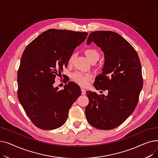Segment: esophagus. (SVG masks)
<instances>
[{"mask_svg":"<svg viewBox=\"0 0 158 158\" xmlns=\"http://www.w3.org/2000/svg\"><path fill=\"white\" fill-rule=\"evenodd\" d=\"M81 94H82V95H85L86 94V90L83 88H81Z\"/></svg>","mask_w":158,"mask_h":158,"instance_id":"34e87169","label":"esophagus"}]
</instances>
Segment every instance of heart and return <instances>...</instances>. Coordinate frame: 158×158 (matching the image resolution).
<instances>
[{
	"mask_svg": "<svg viewBox=\"0 0 158 158\" xmlns=\"http://www.w3.org/2000/svg\"><path fill=\"white\" fill-rule=\"evenodd\" d=\"M85 53L90 61H92V63L97 61L99 60V58H100V54H99L97 50L95 48H87L85 51ZM75 58H76V54L72 53L68 60L69 64L71 65L73 64ZM71 78L78 85L82 86H85L88 85V81L92 80V76L88 73L76 72L71 75Z\"/></svg>",
	"mask_w": 158,
	"mask_h": 158,
	"instance_id": "heart-1",
	"label": "heart"
}]
</instances>
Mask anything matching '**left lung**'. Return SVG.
Segmentation results:
<instances>
[{
	"label": "left lung",
	"mask_w": 158,
	"mask_h": 158,
	"mask_svg": "<svg viewBox=\"0 0 158 158\" xmlns=\"http://www.w3.org/2000/svg\"><path fill=\"white\" fill-rule=\"evenodd\" d=\"M94 42L104 52L102 73L94 82L97 90H107V96L86 92L89 104L85 114L88 123L102 130L117 127L135 110L143 87L138 55L127 40L110 31L91 32L87 44Z\"/></svg>",
	"instance_id": "obj_1"
}]
</instances>
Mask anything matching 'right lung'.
<instances>
[{
	"mask_svg": "<svg viewBox=\"0 0 158 158\" xmlns=\"http://www.w3.org/2000/svg\"><path fill=\"white\" fill-rule=\"evenodd\" d=\"M88 32L51 29L41 33L25 48L17 74L19 101L28 117L41 129L61 127L69 110L81 95L73 82L64 89L54 88L55 78L68 65L74 49Z\"/></svg>",
	"mask_w": 158,
	"mask_h": 158,
	"instance_id": "1",
	"label": "right lung"
}]
</instances>
